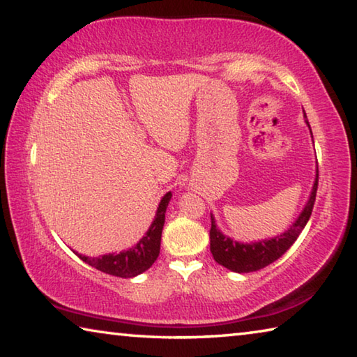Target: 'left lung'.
I'll return each mask as SVG.
<instances>
[{
  "mask_svg": "<svg viewBox=\"0 0 357 357\" xmlns=\"http://www.w3.org/2000/svg\"><path fill=\"white\" fill-rule=\"evenodd\" d=\"M312 132V130H310ZM318 190V167H317V178L315 184H313L312 195L307 202L304 211L296 219V222L289 227L288 231H285L280 236H275L268 241H259V243L253 244H241L236 241L225 238L215 227L214 217L211 215V229H209V239H211V253L215 259V263L222 264L223 268L234 273H253V271L263 269L266 266L274 263L279 259L283 253H285L289 247L301 234L302 229L309 222L313 204H315Z\"/></svg>",
  "mask_w": 357,
  "mask_h": 357,
  "instance_id": "1",
  "label": "left lung"
}]
</instances>
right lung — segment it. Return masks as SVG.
Returning a JSON list of instances; mask_svg holds the SVG:
<instances>
[{
    "instance_id": "right-lung-1",
    "label": "right lung",
    "mask_w": 357,
    "mask_h": 357,
    "mask_svg": "<svg viewBox=\"0 0 357 357\" xmlns=\"http://www.w3.org/2000/svg\"><path fill=\"white\" fill-rule=\"evenodd\" d=\"M170 198L172 192H168L167 195L162 198L159 208H157L153 225L149 227L146 236H143V239H140V243L135 247H132V249L126 252L116 253V255H114V253H108V255L99 258L78 255V253L77 255L80 257L84 263L93 266V268L114 277L129 279V277H135L144 273V271L149 269L151 266L154 264L160 253L162 228H164L165 223V211Z\"/></svg>"
}]
</instances>
